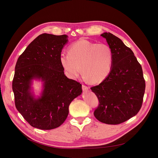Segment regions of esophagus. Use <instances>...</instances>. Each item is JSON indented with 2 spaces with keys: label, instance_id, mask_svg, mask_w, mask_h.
<instances>
[{
  "label": "esophagus",
  "instance_id": "1",
  "mask_svg": "<svg viewBox=\"0 0 158 158\" xmlns=\"http://www.w3.org/2000/svg\"><path fill=\"white\" fill-rule=\"evenodd\" d=\"M82 89L83 91H87L89 89V87L86 86V85H82Z\"/></svg>",
  "mask_w": 158,
  "mask_h": 158
}]
</instances>
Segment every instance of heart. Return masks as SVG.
<instances>
[{
	"instance_id": "1",
	"label": "heart",
	"mask_w": 158,
	"mask_h": 158,
	"mask_svg": "<svg viewBox=\"0 0 158 158\" xmlns=\"http://www.w3.org/2000/svg\"><path fill=\"white\" fill-rule=\"evenodd\" d=\"M59 60L70 78L76 79L81 67L84 78L98 84L105 81L110 74L113 55L108 45L81 38L69 46L68 53L60 54Z\"/></svg>"
}]
</instances>
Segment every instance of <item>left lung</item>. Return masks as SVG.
Instances as JSON below:
<instances>
[{
  "instance_id": "1",
  "label": "left lung",
  "mask_w": 158,
  "mask_h": 158,
  "mask_svg": "<svg viewBox=\"0 0 158 158\" xmlns=\"http://www.w3.org/2000/svg\"><path fill=\"white\" fill-rule=\"evenodd\" d=\"M105 38L113 55L110 74L99 85L91 88L99 100L94 115L99 122L117 125L134 117L139 111L146 83L140 64L134 52L110 33Z\"/></svg>"
}]
</instances>
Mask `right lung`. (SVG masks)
Here are the masks:
<instances>
[{"label":"right lung","instance_id":"right-lung-1","mask_svg":"<svg viewBox=\"0 0 158 158\" xmlns=\"http://www.w3.org/2000/svg\"><path fill=\"white\" fill-rule=\"evenodd\" d=\"M67 38L66 35H39L16 64L12 81L16 107L28 123L41 130L60 126L68 116L70 103L82 92L81 84L67 78L60 63ZM33 79L43 82L42 92L38 98L31 91Z\"/></svg>","mask_w":158,"mask_h":158}]
</instances>
